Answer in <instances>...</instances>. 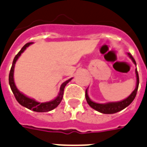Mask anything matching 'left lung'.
I'll use <instances>...</instances> for the list:
<instances>
[{"label": "left lung", "mask_w": 147, "mask_h": 147, "mask_svg": "<svg viewBox=\"0 0 147 147\" xmlns=\"http://www.w3.org/2000/svg\"><path fill=\"white\" fill-rule=\"evenodd\" d=\"M128 56L132 59V61H133V63L135 64L136 65V61L135 59H133V57L132 56L130 53L127 54ZM136 88L134 89V91L132 92V93L129 95V96L127 97L125 99L120 101V102H108V103L102 104V103H96L95 102H92V101L89 98L88 96V92H87V89L86 90V98L87 102L89 106H91L92 108L94 109L95 110L98 111L99 113H102L104 114H113L116 113H118L119 111L123 110V109H125L126 107L129 105V104L134 100V98L136 96V92H137V90H138L139 87V75L138 71H137V69H136Z\"/></svg>", "instance_id": "8db88e82"}]
</instances>
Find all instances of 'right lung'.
<instances>
[{
  "mask_svg": "<svg viewBox=\"0 0 147 147\" xmlns=\"http://www.w3.org/2000/svg\"><path fill=\"white\" fill-rule=\"evenodd\" d=\"M32 42H29L27 43L26 45H24L23 48L21 49V51H19L18 53L17 54L16 56L14 57V60H13V63H12V66H11V71H10V74H9V85L11 86L12 92L14 95V97L17 99V101L19 103L21 104V106L26 107L28 109L33 110L34 112H38V113H44V112H49L55 108H56L57 106H59V103L61 102V99L63 98V93H64V88L65 87L67 84L69 83V82L71 81L72 78H69V80H67L65 82L61 84V87H60V91H59V96H57L55 99L50 101V102H38L33 98H31L28 97V96H24V94L21 93V92L19 91L18 89L17 88L15 83L14 81V65L16 63L17 60L18 59L21 53H23L25 49L31 45Z\"/></svg>",
  "mask_w": 147,
  "mask_h": 147,
  "instance_id": "obj_1",
  "label": "right lung"
}]
</instances>
